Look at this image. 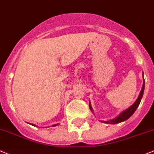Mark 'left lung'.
I'll use <instances>...</instances> for the list:
<instances>
[{
    "label": "left lung",
    "instance_id": "8db88e82",
    "mask_svg": "<svg viewBox=\"0 0 154 154\" xmlns=\"http://www.w3.org/2000/svg\"><path fill=\"white\" fill-rule=\"evenodd\" d=\"M143 77H144V76H143ZM144 79L143 85H142L141 91H140V94H139L138 97H137V99L135 100V102H134V103H133L130 107H128V109H126L125 110L122 111V112H121L118 116L116 117L115 119H112L109 120V121H101V122H104V123H106V124H116V123H119V122H124V121L128 119V118H130V117L132 116V114L135 112L137 106H138L139 104H140V100H141L142 97H143V94H144ZM89 107H90L91 110L93 111V109H92L91 103H89Z\"/></svg>",
    "mask_w": 154,
    "mask_h": 154
}]
</instances>
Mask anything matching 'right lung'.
<instances>
[{"instance_id": "add662e5", "label": "right lung", "mask_w": 154, "mask_h": 154, "mask_svg": "<svg viewBox=\"0 0 154 154\" xmlns=\"http://www.w3.org/2000/svg\"><path fill=\"white\" fill-rule=\"evenodd\" d=\"M32 125H35L34 124H32ZM57 125H58V124H54V125H53L52 126H54H54H57Z\"/></svg>"}]
</instances>
